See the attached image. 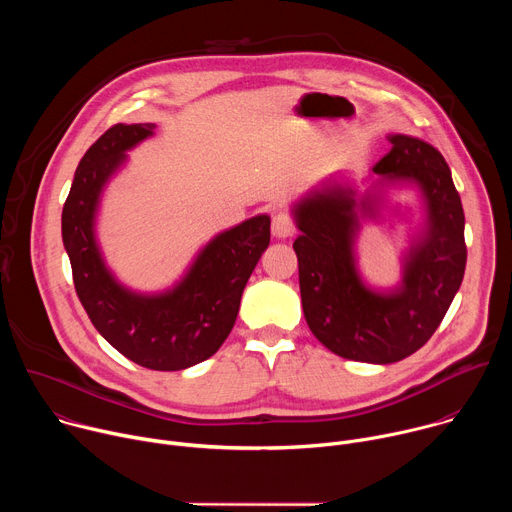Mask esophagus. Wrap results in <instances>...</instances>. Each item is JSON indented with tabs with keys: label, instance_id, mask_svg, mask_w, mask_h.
<instances>
[{
	"label": "esophagus",
	"instance_id": "obj_1",
	"mask_svg": "<svg viewBox=\"0 0 512 512\" xmlns=\"http://www.w3.org/2000/svg\"><path fill=\"white\" fill-rule=\"evenodd\" d=\"M271 233H273V237H277V239H289L291 235L296 233L294 218H291L287 212H277V214L273 216Z\"/></svg>",
	"mask_w": 512,
	"mask_h": 512
}]
</instances>
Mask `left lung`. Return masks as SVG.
Masks as SVG:
<instances>
[{"mask_svg":"<svg viewBox=\"0 0 512 512\" xmlns=\"http://www.w3.org/2000/svg\"><path fill=\"white\" fill-rule=\"evenodd\" d=\"M391 152L373 168L377 186L413 182L427 204V227L405 257L403 283L373 291L358 277L354 237L360 216H375V196L328 180L294 210L300 291L312 334L334 354L389 364L419 350L442 324L466 269L464 208L452 172L433 145L391 135ZM360 209L363 214L358 215Z\"/></svg>","mask_w":512,"mask_h":512,"instance_id":"1","label":"left lung"}]
</instances>
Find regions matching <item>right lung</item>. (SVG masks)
Wrapping results in <instances>:
<instances>
[{
	"label": "right lung",
	"instance_id": "add662e5",
	"mask_svg": "<svg viewBox=\"0 0 512 512\" xmlns=\"http://www.w3.org/2000/svg\"><path fill=\"white\" fill-rule=\"evenodd\" d=\"M154 123H117L83 156L62 208V243L77 296L99 334L152 371H182L210 358L231 334L243 289L269 245L271 221L259 214L214 237L186 277L166 294L139 296L105 267L93 225L107 180Z\"/></svg>",
	"mask_w": 512,
	"mask_h": 512
}]
</instances>
